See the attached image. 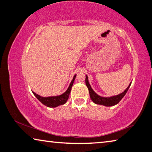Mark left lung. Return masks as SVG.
I'll list each match as a JSON object with an SVG mask.
<instances>
[{
    "label": "left lung",
    "instance_id": "8db88e82",
    "mask_svg": "<svg viewBox=\"0 0 152 152\" xmlns=\"http://www.w3.org/2000/svg\"><path fill=\"white\" fill-rule=\"evenodd\" d=\"M86 84L87 88H88V90H89L90 99L95 104H101V105H104L106 107H111L115 105V104H118V102L122 99V98L124 96L125 94H126V92H128V89H129L130 86L131 85V82H130L126 89L122 93H121V94L118 95L113 96L110 97L100 96L99 94H97L93 90L92 87H91L90 84L89 83V81H88V77L87 75H86Z\"/></svg>",
    "mask_w": 152,
    "mask_h": 152
}]
</instances>
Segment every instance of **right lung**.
I'll return each instance as SVG.
<instances>
[{"mask_svg": "<svg viewBox=\"0 0 152 152\" xmlns=\"http://www.w3.org/2000/svg\"><path fill=\"white\" fill-rule=\"evenodd\" d=\"M77 75H75L73 79L71 81V83L69 86L68 89L66 90V92L63 93L62 94L59 95V96H48V97H43L40 95H38L36 93L32 92L33 94L35 96L36 98L38 99L39 101H40L42 104H43L44 105H45L48 107H56L60 105H62V104H64L66 102L67 100L69 99V94L71 93V88L73 85L75 79Z\"/></svg>", "mask_w": 152, "mask_h": 152, "instance_id": "obj_1", "label": "right lung"}]
</instances>
